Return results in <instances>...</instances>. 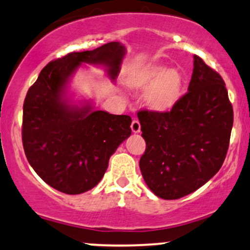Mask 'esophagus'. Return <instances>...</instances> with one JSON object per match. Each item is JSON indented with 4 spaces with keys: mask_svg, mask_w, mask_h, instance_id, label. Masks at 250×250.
Returning a JSON list of instances; mask_svg holds the SVG:
<instances>
[{
    "mask_svg": "<svg viewBox=\"0 0 250 250\" xmlns=\"http://www.w3.org/2000/svg\"><path fill=\"white\" fill-rule=\"evenodd\" d=\"M131 128H132V132H134V133H138V132H140L139 120L133 119V122H132V125H131Z\"/></svg>",
    "mask_w": 250,
    "mask_h": 250,
    "instance_id": "34e87169",
    "label": "esophagus"
}]
</instances>
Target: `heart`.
Wrapping results in <instances>:
<instances>
[{
  "label": "heart",
  "mask_w": 250,
  "mask_h": 250,
  "mask_svg": "<svg viewBox=\"0 0 250 250\" xmlns=\"http://www.w3.org/2000/svg\"><path fill=\"white\" fill-rule=\"evenodd\" d=\"M137 86L147 89L146 105L154 111L169 110L179 101L183 78L177 70H167L163 65H149L136 79Z\"/></svg>",
  "instance_id": "heart-1"
}]
</instances>
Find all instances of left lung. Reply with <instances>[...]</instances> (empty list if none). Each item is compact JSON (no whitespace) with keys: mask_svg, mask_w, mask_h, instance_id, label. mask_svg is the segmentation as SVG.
I'll return each instance as SVG.
<instances>
[{"mask_svg":"<svg viewBox=\"0 0 250 250\" xmlns=\"http://www.w3.org/2000/svg\"><path fill=\"white\" fill-rule=\"evenodd\" d=\"M233 116L224 79L194 56L188 91L171 111L138 112L146 142L139 166L148 188L175 200L204 186L224 164Z\"/></svg>","mask_w":250,"mask_h":250,"instance_id":"obj_1","label":"left lung"}]
</instances>
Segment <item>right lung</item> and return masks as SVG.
I'll return each mask as SVG.
<instances>
[{"label":"right lung","instance_id":"add662e5","mask_svg":"<svg viewBox=\"0 0 250 250\" xmlns=\"http://www.w3.org/2000/svg\"><path fill=\"white\" fill-rule=\"evenodd\" d=\"M125 46L110 42L91 51L70 52L50 62L28 90L23 105L22 142L26 159L49 186L81 194L96 186L118 146L131 136L130 116L72 104L70 79L82 64L105 66L116 81Z\"/></svg>","mask_w":250,"mask_h":250}]
</instances>
